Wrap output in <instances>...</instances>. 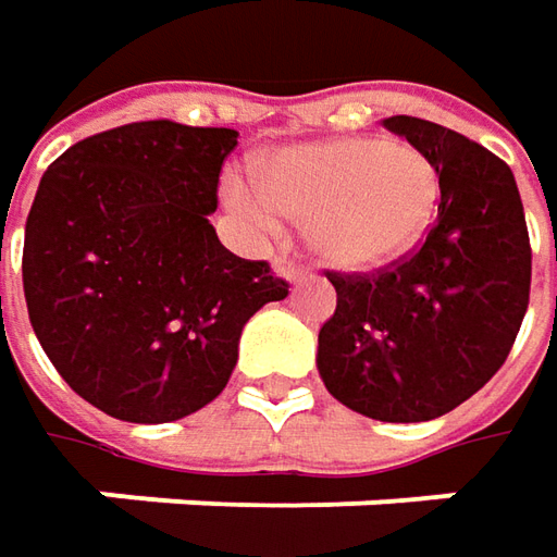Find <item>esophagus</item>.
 <instances>
[{"instance_id":"esophagus-1","label":"esophagus","mask_w":557,"mask_h":557,"mask_svg":"<svg viewBox=\"0 0 557 557\" xmlns=\"http://www.w3.org/2000/svg\"><path fill=\"white\" fill-rule=\"evenodd\" d=\"M272 269H275V275H282V278H288V282H307L310 278V269L307 267H297V263H290L288 257H275V263H272Z\"/></svg>"}]
</instances>
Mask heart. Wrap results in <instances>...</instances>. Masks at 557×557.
I'll return each mask as SVG.
<instances>
[{"label":"heart","mask_w":557,"mask_h":557,"mask_svg":"<svg viewBox=\"0 0 557 557\" xmlns=\"http://www.w3.org/2000/svg\"><path fill=\"white\" fill-rule=\"evenodd\" d=\"M232 201L260 223L282 216L304 225L319 263L369 272L424 238L440 201V173L412 141H312L263 158L253 191L232 188Z\"/></svg>","instance_id":"1"}]
</instances>
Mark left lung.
Returning a JSON list of instances; mask_svg holds the SVG:
<instances>
[{
	"mask_svg": "<svg viewBox=\"0 0 557 557\" xmlns=\"http://www.w3.org/2000/svg\"><path fill=\"white\" fill-rule=\"evenodd\" d=\"M384 126L440 173L424 242L377 272H329L334 315L315 366L329 394L374 421H431L503 369L530 300V235L515 173L456 129L418 117Z\"/></svg>",
	"mask_w": 557,
	"mask_h": 557,
	"instance_id": "1",
	"label": "left lung"
}]
</instances>
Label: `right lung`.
Wrapping results in <instances>:
<instances>
[{"mask_svg": "<svg viewBox=\"0 0 557 557\" xmlns=\"http://www.w3.org/2000/svg\"><path fill=\"white\" fill-rule=\"evenodd\" d=\"M235 145L225 126L141 120L71 145L39 183L21 263L30 325L111 418L163 424L213 403L247 319L288 297L210 225Z\"/></svg>", "mask_w": 557, "mask_h": 557, "instance_id": "1", "label": "right lung"}]
</instances>
